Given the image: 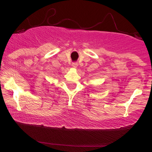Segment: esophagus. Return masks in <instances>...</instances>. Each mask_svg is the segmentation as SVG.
Wrapping results in <instances>:
<instances>
[{
	"label": "esophagus",
	"instance_id": "esophagus-1",
	"mask_svg": "<svg viewBox=\"0 0 152 152\" xmlns=\"http://www.w3.org/2000/svg\"><path fill=\"white\" fill-rule=\"evenodd\" d=\"M71 66H72L73 68H77L78 64L76 62H74V63H73L72 64H71Z\"/></svg>",
	"mask_w": 152,
	"mask_h": 152
}]
</instances>
